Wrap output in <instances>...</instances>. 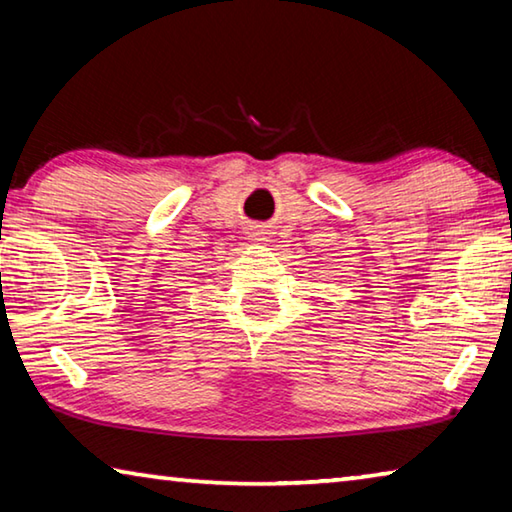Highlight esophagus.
Returning a JSON list of instances; mask_svg holds the SVG:
<instances>
[{"mask_svg": "<svg viewBox=\"0 0 512 512\" xmlns=\"http://www.w3.org/2000/svg\"><path fill=\"white\" fill-rule=\"evenodd\" d=\"M248 237L253 239V241H264V239H266V232H264V230H259L257 225H255L253 230H248Z\"/></svg>", "mask_w": 512, "mask_h": 512, "instance_id": "obj_1", "label": "esophagus"}]
</instances>
